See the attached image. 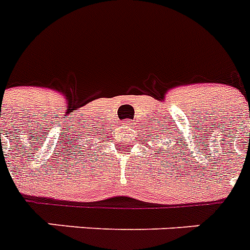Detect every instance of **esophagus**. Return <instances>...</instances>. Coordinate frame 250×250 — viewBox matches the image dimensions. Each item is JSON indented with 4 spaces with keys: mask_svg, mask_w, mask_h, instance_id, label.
Returning <instances> with one entry per match:
<instances>
[{
    "mask_svg": "<svg viewBox=\"0 0 250 250\" xmlns=\"http://www.w3.org/2000/svg\"><path fill=\"white\" fill-rule=\"evenodd\" d=\"M123 125H125V128H129V125H131V122H129V121H125V122L123 123Z\"/></svg>",
    "mask_w": 250,
    "mask_h": 250,
    "instance_id": "1",
    "label": "esophagus"
}]
</instances>
